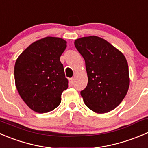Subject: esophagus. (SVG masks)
I'll return each instance as SVG.
<instances>
[{"label":"esophagus","mask_w":148,"mask_h":148,"mask_svg":"<svg viewBox=\"0 0 148 148\" xmlns=\"http://www.w3.org/2000/svg\"><path fill=\"white\" fill-rule=\"evenodd\" d=\"M69 84H71V85L74 84V78H70L69 79Z\"/></svg>","instance_id":"1"}]
</instances>
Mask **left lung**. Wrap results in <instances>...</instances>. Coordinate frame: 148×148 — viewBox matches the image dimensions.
<instances>
[{
    "mask_svg": "<svg viewBox=\"0 0 148 148\" xmlns=\"http://www.w3.org/2000/svg\"><path fill=\"white\" fill-rule=\"evenodd\" d=\"M74 45L85 61L88 83L80 92L85 105L97 114L114 110L121 103L130 87L125 56L97 36L79 38Z\"/></svg>",
    "mask_w": 148,
    "mask_h": 148,
    "instance_id": "obj_1",
    "label": "left lung"
}]
</instances>
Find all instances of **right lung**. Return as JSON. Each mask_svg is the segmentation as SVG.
Returning a JSON list of instances; mask_svg holds the SVG:
<instances>
[{
    "label": "right lung",
    "mask_w": 148,
    "mask_h": 148,
    "mask_svg": "<svg viewBox=\"0 0 148 148\" xmlns=\"http://www.w3.org/2000/svg\"><path fill=\"white\" fill-rule=\"evenodd\" d=\"M66 48V41L62 38L46 37L32 43L16 61V87L24 103L35 112L54 110L68 88L60 61Z\"/></svg>",
    "instance_id": "add662e5"
}]
</instances>
